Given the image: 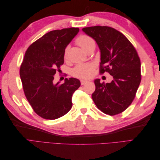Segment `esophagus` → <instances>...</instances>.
I'll return each instance as SVG.
<instances>
[{"mask_svg": "<svg viewBox=\"0 0 160 160\" xmlns=\"http://www.w3.org/2000/svg\"><path fill=\"white\" fill-rule=\"evenodd\" d=\"M87 82H88V81H85V80H81V84L83 85L84 84H85Z\"/></svg>", "mask_w": 160, "mask_h": 160, "instance_id": "1", "label": "esophagus"}]
</instances>
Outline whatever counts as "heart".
<instances>
[{
    "label": "heart",
    "instance_id": "b5f03b06",
    "mask_svg": "<svg viewBox=\"0 0 160 160\" xmlns=\"http://www.w3.org/2000/svg\"><path fill=\"white\" fill-rule=\"evenodd\" d=\"M76 42L82 49L85 51L88 49L92 45L94 44V41L91 37L86 35H81L77 38ZM68 55V48H66L64 51V59H66ZM94 65L93 63H81L75 67L72 70V75L77 78L88 79L91 77L92 72L94 69Z\"/></svg>",
    "mask_w": 160,
    "mask_h": 160
}]
</instances>
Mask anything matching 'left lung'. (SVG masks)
<instances>
[{
    "instance_id": "8db88e82",
    "label": "left lung",
    "mask_w": 160,
    "mask_h": 160,
    "mask_svg": "<svg viewBox=\"0 0 160 160\" xmlns=\"http://www.w3.org/2000/svg\"><path fill=\"white\" fill-rule=\"evenodd\" d=\"M82 30L93 38L99 47V73L108 72L113 77L108 83L95 80L92 99L105 114L122 113L133 102L141 82V62L138 52L126 37L112 27L94 26Z\"/></svg>"
}]
</instances>
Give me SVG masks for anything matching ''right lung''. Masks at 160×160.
<instances>
[{
	"label": "right lung",
	"mask_w": 160,
	"mask_h": 160,
	"mask_svg": "<svg viewBox=\"0 0 160 160\" xmlns=\"http://www.w3.org/2000/svg\"><path fill=\"white\" fill-rule=\"evenodd\" d=\"M79 31L74 27L50 31L25 52L20 67L22 89L34 111L43 119H58L72 108V95L81 85L79 80L66 78L62 84L53 80L63 65L65 49Z\"/></svg>",
	"instance_id": "right-lung-1"
}]
</instances>
